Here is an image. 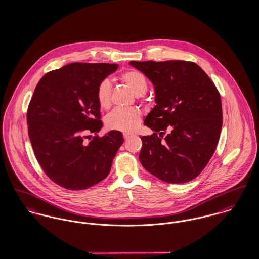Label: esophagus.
Listing matches in <instances>:
<instances>
[{"label": "esophagus", "instance_id": "1", "mask_svg": "<svg viewBox=\"0 0 259 259\" xmlns=\"http://www.w3.org/2000/svg\"><path fill=\"white\" fill-rule=\"evenodd\" d=\"M123 138L126 140V139H128V138H131L132 136H133V134H131V133H123Z\"/></svg>", "mask_w": 259, "mask_h": 259}]
</instances>
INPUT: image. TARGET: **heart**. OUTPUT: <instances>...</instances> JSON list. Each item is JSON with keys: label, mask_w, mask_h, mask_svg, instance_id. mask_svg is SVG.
I'll return each instance as SVG.
<instances>
[{"label": "heart", "mask_w": 259, "mask_h": 259, "mask_svg": "<svg viewBox=\"0 0 259 259\" xmlns=\"http://www.w3.org/2000/svg\"><path fill=\"white\" fill-rule=\"evenodd\" d=\"M121 80L137 97L144 96L148 91L146 75L137 70H128L120 75ZM97 101L102 109L111 107V83L108 79L102 80L96 92ZM142 111L139 109H115L106 117V125L113 131L133 132L142 121Z\"/></svg>", "instance_id": "heart-1"}]
</instances>
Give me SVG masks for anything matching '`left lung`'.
<instances>
[{
  "instance_id": "8db88e82",
  "label": "left lung",
  "mask_w": 259,
  "mask_h": 259,
  "mask_svg": "<svg viewBox=\"0 0 259 259\" xmlns=\"http://www.w3.org/2000/svg\"><path fill=\"white\" fill-rule=\"evenodd\" d=\"M130 64L148 76L155 92L156 106L145 119L154 133L141 138L143 166L168 184L192 181L207 165L220 141L222 100L215 84L193 62Z\"/></svg>"
}]
</instances>
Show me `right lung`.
<instances>
[{
	"mask_svg": "<svg viewBox=\"0 0 259 259\" xmlns=\"http://www.w3.org/2000/svg\"><path fill=\"white\" fill-rule=\"evenodd\" d=\"M117 67L73 63L37 82L27 112L30 141L44 172L66 189H87L105 180L123 143L118 131L85 142L103 126L97 88Z\"/></svg>",
	"mask_w": 259,
	"mask_h": 259,
	"instance_id": "right-lung-1",
	"label": "right lung"
}]
</instances>
